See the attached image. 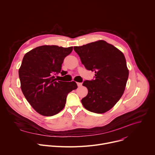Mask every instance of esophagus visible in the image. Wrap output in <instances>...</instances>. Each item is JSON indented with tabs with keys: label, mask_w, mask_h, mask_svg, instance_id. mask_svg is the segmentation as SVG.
I'll return each instance as SVG.
<instances>
[{
	"label": "esophagus",
	"mask_w": 155,
	"mask_h": 155,
	"mask_svg": "<svg viewBox=\"0 0 155 155\" xmlns=\"http://www.w3.org/2000/svg\"><path fill=\"white\" fill-rule=\"evenodd\" d=\"M77 85L78 87H81L82 86V83H77Z\"/></svg>",
	"instance_id": "esophagus-1"
}]
</instances>
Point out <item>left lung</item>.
Here are the masks:
<instances>
[{
    "label": "left lung",
    "mask_w": 155,
    "mask_h": 155,
    "mask_svg": "<svg viewBox=\"0 0 155 155\" xmlns=\"http://www.w3.org/2000/svg\"><path fill=\"white\" fill-rule=\"evenodd\" d=\"M87 70L95 71V79L86 80L83 86L88 93L81 99L84 107L96 114L111 109L125 90L129 71L123 53L104 40L74 47Z\"/></svg>",
    "instance_id": "left-lung-1"
}]
</instances>
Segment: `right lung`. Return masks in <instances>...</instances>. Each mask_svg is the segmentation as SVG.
<instances>
[{"instance_id": "right-lung-1", "label": "right lung", "mask_w": 155, "mask_h": 155, "mask_svg": "<svg viewBox=\"0 0 155 155\" xmlns=\"http://www.w3.org/2000/svg\"><path fill=\"white\" fill-rule=\"evenodd\" d=\"M73 47L43 45L27 53L19 69L21 88L26 99L39 114L51 117L64 108L68 94L77 88L75 81H58L64 58Z\"/></svg>"}]
</instances>
